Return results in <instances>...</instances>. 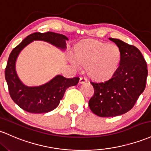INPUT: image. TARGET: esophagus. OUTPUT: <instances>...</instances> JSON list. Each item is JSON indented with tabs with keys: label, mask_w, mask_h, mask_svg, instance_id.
I'll use <instances>...</instances> for the list:
<instances>
[{
	"label": "esophagus",
	"mask_w": 151,
	"mask_h": 151,
	"mask_svg": "<svg viewBox=\"0 0 151 151\" xmlns=\"http://www.w3.org/2000/svg\"><path fill=\"white\" fill-rule=\"evenodd\" d=\"M87 82V79L85 78V77H80V79H79V83L80 84H83V83H85V82Z\"/></svg>",
	"instance_id": "34e87169"
}]
</instances>
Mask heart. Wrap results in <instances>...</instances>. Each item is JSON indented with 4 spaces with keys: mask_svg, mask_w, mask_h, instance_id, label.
<instances>
[{
    "mask_svg": "<svg viewBox=\"0 0 151 151\" xmlns=\"http://www.w3.org/2000/svg\"><path fill=\"white\" fill-rule=\"evenodd\" d=\"M76 67L79 65L86 67L87 74L97 82L110 79L120 67L121 50L118 46L103 41L89 39L79 43L74 49Z\"/></svg>",
    "mask_w": 151,
    "mask_h": 151,
    "instance_id": "1",
    "label": "heart"
}]
</instances>
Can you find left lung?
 Listing matches in <instances>:
<instances>
[{
    "label": "left lung",
    "instance_id": "obj_1",
    "mask_svg": "<svg viewBox=\"0 0 151 151\" xmlns=\"http://www.w3.org/2000/svg\"><path fill=\"white\" fill-rule=\"evenodd\" d=\"M121 50L120 67L108 80L91 84L94 95L89 101L90 110L100 117H115L125 114L135 105L146 85L147 64L135 46L120 39L110 38Z\"/></svg>",
    "mask_w": 151,
    "mask_h": 151
}]
</instances>
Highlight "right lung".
Masks as SVG:
<instances>
[{"label":"right lung","mask_w":151,"mask_h":151,"mask_svg":"<svg viewBox=\"0 0 151 151\" xmlns=\"http://www.w3.org/2000/svg\"><path fill=\"white\" fill-rule=\"evenodd\" d=\"M34 40L49 42L62 50L66 49L68 38L62 34L48 31L30 34L10 54L5 70V77L12 100L21 109L31 113H45L59 105L66 89L78 84L79 77L66 78L56 76L47 83L38 87H27L21 82L16 72V61L23 49Z\"/></svg>","instance_id":"obj_1"}]
</instances>
